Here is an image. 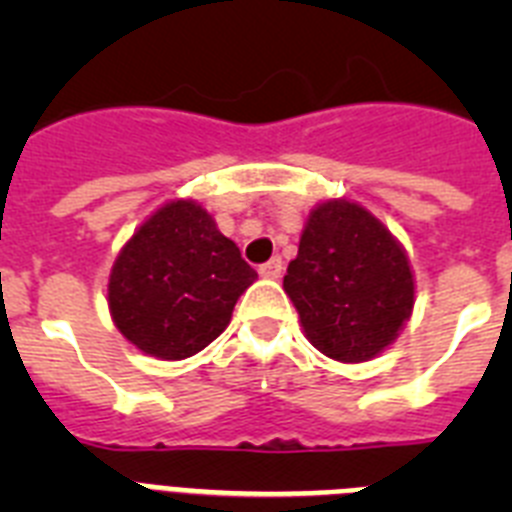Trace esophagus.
Segmentation results:
<instances>
[{"instance_id": "34e87169", "label": "esophagus", "mask_w": 512, "mask_h": 512, "mask_svg": "<svg viewBox=\"0 0 512 512\" xmlns=\"http://www.w3.org/2000/svg\"><path fill=\"white\" fill-rule=\"evenodd\" d=\"M282 269H284L282 259H279V256H274V259H269L266 264L259 266V274L264 279H279L282 277Z\"/></svg>"}]
</instances>
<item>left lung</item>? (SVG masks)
<instances>
[{"instance_id":"8db88e82","label":"left lung","mask_w":512,"mask_h":512,"mask_svg":"<svg viewBox=\"0 0 512 512\" xmlns=\"http://www.w3.org/2000/svg\"><path fill=\"white\" fill-rule=\"evenodd\" d=\"M284 292L307 341L343 364L382 354L415 302L413 271L397 238L348 200H328L310 212Z\"/></svg>"}]
</instances>
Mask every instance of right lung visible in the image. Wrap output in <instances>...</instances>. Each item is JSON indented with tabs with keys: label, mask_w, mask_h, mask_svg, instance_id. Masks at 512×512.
<instances>
[{
	"label": "right lung",
	"mask_w": 512,
	"mask_h": 512,
	"mask_svg": "<svg viewBox=\"0 0 512 512\" xmlns=\"http://www.w3.org/2000/svg\"><path fill=\"white\" fill-rule=\"evenodd\" d=\"M256 279L241 251L192 200L158 207L112 266L107 284L117 330L143 354L179 361L215 341Z\"/></svg>",
	"instance_id": "add662e5"
}]
</instances>
